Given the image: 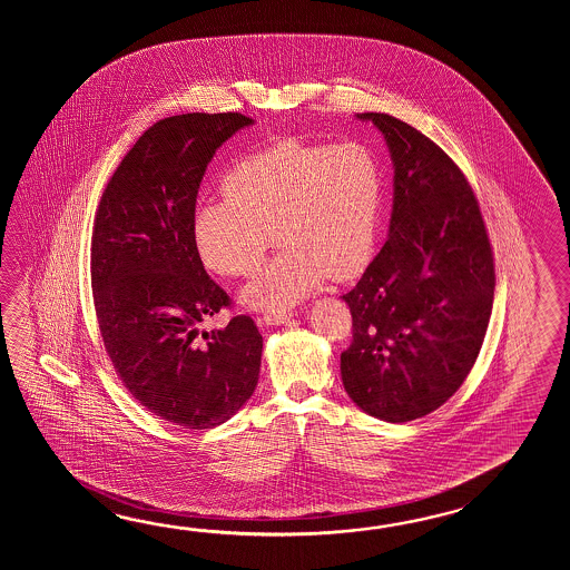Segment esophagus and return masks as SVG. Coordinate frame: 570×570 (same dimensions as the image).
<instances>
[{"label": "esophagus", "mask_w": 570, "mask_h": 570, "mask_svg": "<svg viewBox=\"0 0 570 570\" xmlns=\"http://www.w3.org/2000/svg\"><path fill=\"white\" fill-rule=\"evenodd\" d=\"M291 317H293L291 312H267V314L263 315V322L267 326H281V324L289 322Z\"/></svg>", "instance_id": "obj_1"}]
</instances>
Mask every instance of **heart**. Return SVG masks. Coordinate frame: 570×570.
<instances>
[{"label":"heart","mask_w":570,"mask_h":570,"mask_svg":"<svg viewBox=\"0 0 570 570\" xmlns=\"http://www.w3.org/2000/svg\"><path fill=\"white\" fill-rule=\"evenodd\" d=\"M224 199L199 204L191 218L202 263L224 277L253 275L271 244L279 255L240 299L283 312L326 277H356L371 261L383 177L375 153L361 142L281 140L232 165Z\"/></svg>","instance_id":"1"}]
</instances>
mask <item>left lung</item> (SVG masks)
<instances>
[{"label": "left lung", "mask_w": 570, "mask_h": 570, "mask_svg": "<svg viewBox=\"0 0 570 570\" xmlns=\"http://www.w3.org/2000/svg\"><path fill=\"white\" fill-rule=\"evenodd\" d=\"M393 160L387 243L354 289L344 389L363 412L403 424L438 410L471 373L489 326L495 268L473 189L428 136L389 114H356Z\"/></svg>", "instance_id": "8db88e82"}]
</instances>
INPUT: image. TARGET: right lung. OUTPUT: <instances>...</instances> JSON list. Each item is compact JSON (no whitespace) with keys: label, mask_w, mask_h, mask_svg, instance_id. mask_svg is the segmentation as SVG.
Masks as SVG:
<instances>
[{"label":"right lung","mask_w":570,"mask_h":570,"mask_svg":"<svg viewBox=\"0 0 570 570\" xmlns=\"http://www.w3.org/2000/svg\"><path fill=\"white\" fill-rule=\"evenodd\" d=\"M243 114H183L150 126L101 195L91 238L97 322L121 383L170 424L228 422L255 393L263 336L248 315L202 322L230 305L191 236L199 183Z\"/></svg>","instance_id":"right-lung-1"}]
</instances>
